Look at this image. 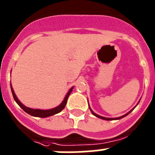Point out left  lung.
<instances>
[{
    "mask_svg": "<svg viewBox=\"0 0 155 155\" xmlns=\"http://www.w3.org/2000/svg\"><path fill=\"white\" fill-rule=\"evenodd\" d=\"M139 102H140V101H139ZM139 102H138V103H137V105H138V104H139ZM88 107H89V109H90V110H91V113H92V114L94 115V116H96V117H98V118L102 119V120H120V119H122V118H123V117H124V116H127V115H128L129 113H130V112H132V111L134 110V108L136 107V106H135V107H134V109H131V110L130 111V112H129V113H127V114H125V115H124V116H120V117H117V118H106V117H103V116H98V115H97L96 113H94V112H93V111L91 110V107H90V106H89V105H88Z\"/></svg>",
    "mask_w": 155,
    "mask_h": 155,
    "instance_id": "8db88e82",
    "label": "left lung"
}]
</instances>
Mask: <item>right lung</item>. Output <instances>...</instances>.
<instances>
[{
    "label": "right lung",
    "instance_id": "1",
    "mask_svg": "<svg viewBox=\"0 0 155 155\" xmlns=\"http://www.w3.org/2000/svg\"><path fill=\"white\" fill-rule=\"evenodd\" d=\"M74 87H72L71 89L69 90V91L68 92V94H66L65 98H64V101L61 102V105H59L57 107L54 108V109H48V110H42V109H31V108L26 107V106H25L22 103H21L18 99L17 96L15 95V92H14V90L12 87V84H11V89H12V94H13V98L15 99L16 102H17L18 105L23 109V110L27 113L28 114L31 115L32 116H36V117H41V118H45V117H48V116H53V115H55L57 113H61V111L65 108V105L67 104V102H68V97H69L70 94L71 93L72 90H73Z\"/></svg>",
    "mask_w": 155,
    "mask_h": 155
}]
</instances>
